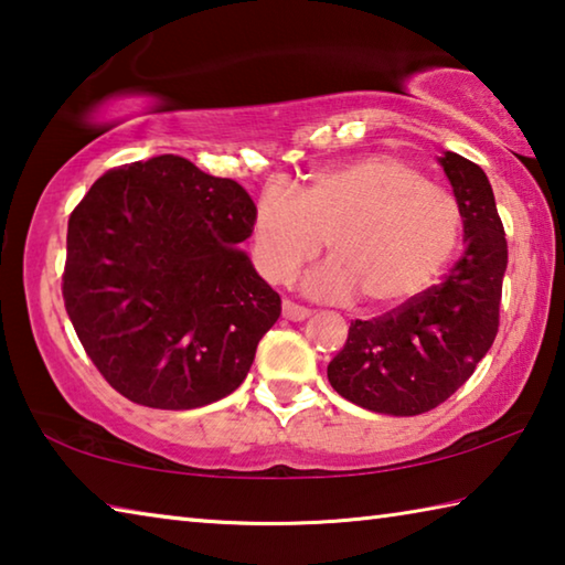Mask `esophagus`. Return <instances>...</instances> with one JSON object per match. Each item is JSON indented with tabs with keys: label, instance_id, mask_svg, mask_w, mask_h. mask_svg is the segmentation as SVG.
<instances>
[{
	"label": "esophagus",
	"instance_id": "34e87169",
	"mask_svg": "<svg viewBox=\"0 0 565 565\" xmlns=\"http://www.w3.org/2000/svg\"><path fill=\"white\" fill-rule=\"evenodd\" d=\"M281 313H284V319H289V321H303L311 317V309H306V306H299V303L286 299L281 303Z\"/></svg>",
	"mask_w": 565,
	"mask_h": 565
}]
</instances>
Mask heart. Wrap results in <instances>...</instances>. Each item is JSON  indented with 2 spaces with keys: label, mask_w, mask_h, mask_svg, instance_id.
I'll return each instance as SVG.
<instances>
[{
  "label": "heart",
  "mask_w": 565,
  "mask_h": 565,
  "mask_svg": "<svg viewBox=\"0 0 565 565\" xmlns=\"http://www.w3.org/2000/svg\"><path fill=\"white\" fill-rule=\"evenodd\" d=\"M463 214L456 196L426 181L408 161L369 154L323 169L301 194L269 184L254 209V259L274 284L317 259H331L306 279L323 299L396 309L434 284L456 254Z\"/></svg>",
  "instance_id": "1"
}]
</instances>
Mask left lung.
<instances>
[{
    "instance_id": "8db88e82",
    "label": "left lung",
    "mask_w": 565,
    "mask_h": 565,
    "mask_svg": "<svg viewBox=\"0 0 565 565\" xmlns=\"http://www.w3.org/2000/svg\"><path fill=\"white\" fill-rule=\"evenodd\" d=\"M463 214L466 248L441 284L384 317L351 321L327 374L337 394L388 416H418L456 394L499 333L503 224L483 169L454 151L438 157Z\"/></svg>"
}]
</instances>
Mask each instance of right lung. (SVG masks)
<instances>
[{"instance_id": "add662e5", "label": "right lung", "mask_w": 565, "mask_h": 565, "mask_svg": "<svg viewBox=\"0 0 565 565\" xmlns=\"http://www.w3.org/2000/svg\"><path fill=\"white\" fill-rule=\"evenodd\" d=\"M254 202L184 157L94 181L70 216L64 306L99 374L134 404L189 411L242 386L281 299L246 252Z\"/></svg>"}]
</instances>
